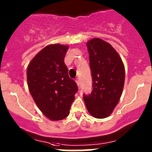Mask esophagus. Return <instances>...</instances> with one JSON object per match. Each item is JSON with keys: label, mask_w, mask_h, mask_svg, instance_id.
I'll return each mask as SVG.
<instances>
[{"label": "esophagus", "mask_w": 152, "mask_h": 152, "mask_svg": "<svg viewBox=\"0 0 152 152\" xmlns=\"http://www.w3.org/2000/svg\"><path fill=\"white\" fill-rule=\"evenodd\" d=\"M75 81H76V83H77V86H78L79 88H80V79L79 78H77L76 80H75Z\"/></svg>", "instance_id": "esophagus-1"}]
</instances>
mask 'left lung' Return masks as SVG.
<instances>
[{"mask_svg":"<svg viewBox=\"0 0 152 152\" xmlns=\"http://www.w3.org/2000/svg\"><path fill=\"white\" fill-rule=\"evenodd\" d=\"M93 80L91 94H84L88 112L97 119L108 117L119 101L125 82V67L110 44L99 38L87 42Z\"/></svg>","mask_w":152,"mask_h":152,"instance_id":"obj_1","label":"left lung"}]
</instances>
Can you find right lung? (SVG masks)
<instances>
[{
	"label": "right lung",
	"mask_w": 152,
	"mask_h": 152,
	"mask_svg": "<svg viewBox=\"0 0 152 152\" xmlns=\"http://www.w3.org/2000/svg\"><path fill=\"white\" fill-rule=\"evenodd\" d=\"M68 45L45 46L29 62L27 68L29 91L41 112L52 121L68 116L77 92V86L68 76L64 62Z\"/></svg>",
	"instance_id": "1"
}]
</instances>
